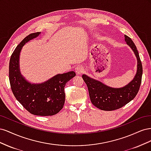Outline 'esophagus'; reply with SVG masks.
<instances>
[{
    "label": "esophagus",
    "instance_id": "1",
    "mask_svg": "<svg viewBox=\"0 0 151 151\" xmlns=\"http://www.w3.org/2000/svg\"><path fill=\"white\" fill-rule=\"evenodd\" d=\"M83 70H84V68L82 66H77L75 68V71L76 72V74L78 75L81 74L83 72Z\"/></svg>",
    "mask_w": 151,
    "mask_h": 151
}]
</instances>
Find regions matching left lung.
<instances>
[{
    "mask_svg": "<svg viewBox=\"0 0 151 151\" xmlns=\"http://www.w3.org/2000/svg\"><path fill=\"white\" fill-rule=\"evenodd\" d=\"M124 36L127 44L133 50L137 60L136 74L129 84L122 88H115L85 74L82 76L88 86L91 103L101 110H115L125 106L136 96L140 88L142 76V65L139 52L132 39L127 35Z\"/></svg>",
    "mask_w": 151,
    "mask_h": 151,
    "instance_id": "obj_1",
    "label": "left lung"
}]
</instances>
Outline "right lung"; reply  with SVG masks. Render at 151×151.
<instances>
[{
    "instance_id": "add662e5",
    "label": "right lung",
    "mask_w": 151,
    "mask_h": 151,
    "mask_svg": "<svg viewBox=\"0 0 151 151\" xmlns=\"http://www.w3.org/2000/svg\"><path fill=\"white\" fill-rule=\"evenodd\" d=\"M41 32L27 36L13 52L9 62V81L16 99L30 113L38 116H52L63 107L64 88L68 81L76 76L74 71L57 74L42 83L33 84L27 81L20 72L19 57L22 47L36 38Z\"/></svg>"
}]
</instances>
